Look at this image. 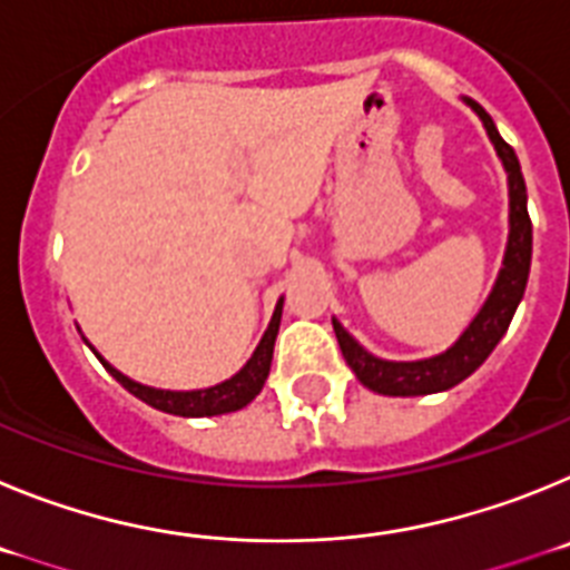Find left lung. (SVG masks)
<instances>
[{
    "label": "left lung",
    "instance_id": "1",
    "mask_svg": "<svg viewBox=\"0 0 570 570\" xmlns=\"http://www.w3.org/2000/svg\"><path fill=\"white\" fill-rule=\"evenodd\" d=\"M476 116L485 125L488 136H491L493 148L500 154L502 165L508 174V196H511V234H508V248L505 259H502V271L497 276L491 296L485 299L482 311L473 316V322L465 328V334L448 347L445 354L431 356V360H416V362H387L380 356L367 354L365 347L342 328L340 322L334 320L336 340H340L342 356L356 374V380L365 387L376 391L385 396H422V394H436V391H448V387L460 385L462 380L476 371L482 362L491 356L497 342L505 336L508 325L513 320V311L520 305L522 294L528 285V271H531V216H528V194H525V179H522L520 159L513 154L511 145L505 142L488 116L482 105L473 99H465Z\"/></svg>",
    "mask_w": 570,
    "mask_h": 570
}]
</instances>
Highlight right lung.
I'll return each instance as SVG.
<instances>
[{"label": "right lung", "mask_w": 570, "mask_h": 570, "mask_svg": "<svg viewBox=\"0 0 570 570\" xmlns=\"http://www.w3.org/2000/svg\"><path fill=\"white\" fill-rule=\"evenodd\" d=\"M279 320H282V299L276 302V311L271 316V325L265 331V336L256 345L254 356L245 362L239 374H234L230 380L219 382L214 387H203V391H163V387H148L139 385V382L128 380L125 374H119L110 362H105L102 356L97 354V360L102 362L105 371L114 376L125 391H130L134 396H139L142 402H148L156 411H165V414L174 416H216V414H230V411H239V407L248 405L256 394L262 391L265 380H268L271 360H274V342L276 334H279Z\"/></svg>", "instance_id": "1"}]
</instances>
